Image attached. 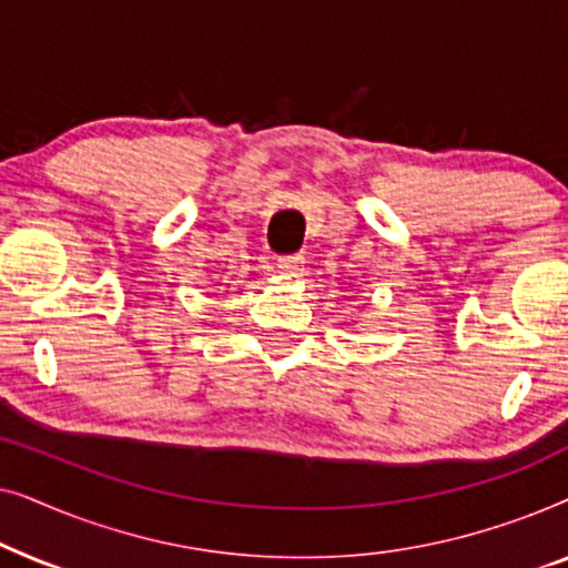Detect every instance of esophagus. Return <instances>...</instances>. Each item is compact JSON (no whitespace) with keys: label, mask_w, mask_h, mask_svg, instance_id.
<instances>
[{"label":"esophagus","mask_w":568,"mask_h":568,"mask_svg":"<svg viewBox=\"0 0 568 568\" xmlns=\"http://www.w3.org/2000/svg\"><path fill=\"white\" fill-rule=\"evenodd\" d=\"M276 266L286 276H300L302 274V266H305V255H300V253L282 255V258L276 261Z\"/></svg>","instance_id":"obj_1"}]
</instances>
